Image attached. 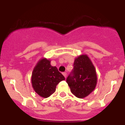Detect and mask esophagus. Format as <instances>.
Masks as SVG:
<instances>
[{
  "mask_svg": "<svg viewBox=\"0 0 125 125\" xmlns=\"http://www.w3.org/2000/svg\"><path fill=\"white\" fill-rule=\"evenodd\" d=\"M62 74H63V76H64L65 78H66V76H67V73H66V72H64V73H62Z\"/></svg>",
  "mask_w": 125,
  "mask_h": 125,
  "instance_id": "1",
  "label": "esophagus"
}]
</instances>
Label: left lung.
Masks as SVG:
<instances>
[{"instance_id":"obj_1","label":"left lung","mask_w":125,"mask_h":125,"mask_svg":"<svg viewBox=\"0 0 125 125\" xmlns=\"http://www.w3.org/2000/svg\"><path fill=\"white\" fill-rule=\"evenodd\" d=\"M72 72L66 79L71 91L77 98H83L95 89L97 83L96 69L87 55L76 57Z\"/></svg>"}]
</instances>
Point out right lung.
Segmentation results:
<instances>
[{
  "mask_svg": "<svg viewBox=\"0 0 125 125\" xmlns=\"http://www.w3.org/2000/svg\"><path fill=\"white\" fill-rule=\"evenodd\" d=\"M64 79V76L56 66L51 65L50 60L42 58L33 69L32 86L40 96L47 98L55 92L57 84Z\"/></svg>",
  "mask_w": 125,
  "mask_h": 125,
  "instance_id": "right-lung-1",
  "label": "right lung"
}]
</instances>
